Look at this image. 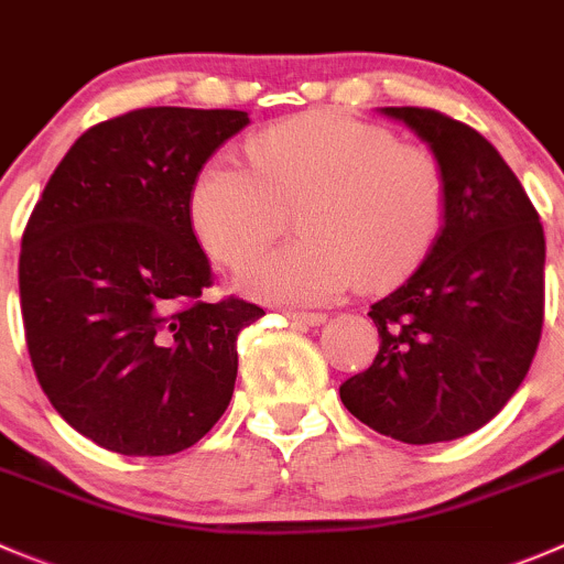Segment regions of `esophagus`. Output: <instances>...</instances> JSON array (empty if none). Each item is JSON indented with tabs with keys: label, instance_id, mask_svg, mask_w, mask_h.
<instances>
[{
	"label": "esophagus",
	"instance_id": "1",
	"mask_svg": "<svg viewBox=\"0 0 564 564\" xmlns=\"http://www.w3.org/2000/svg\"><path fill=\"white\" fill-rule=\"evenodd\" d=\"M286 319H292V322H297V325H308V327H314V325H322V322L327 319L325 314H311V311H286Z\"/></svg>",
	"mask_w": 564,
	"mask_h": 564
}]
</instances>
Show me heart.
<instances>
[{
  "instance_id": "b5f03b06",
  "label": "heart",
  "mask_w": 564,
  "mask_h": 564,
  "mask_svg": "<svg viewBox=\"0 0 564 564\" xmlns=\"http://www.w3.org/2000/svg\"><path fill=\"white\" fill-rule=\"evenodd\" d=\"M248 171L206 162L189 187V223L206 253L245 270L294 212L297 242L267 256L245 289L267 303L319 305L355 281L382 289L427 259L449 212V176L433 149L338 112H305L250 137Z\"/></svg>"
}]
</instances>
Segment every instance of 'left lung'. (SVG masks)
<instances>
[{
    "mask_svg": "<svg viewBox=\"0 0 564 564\" xmlns=\"http://www.w3.org/2000/svg\"><path fill=\"white\" fill-rule=\"evenodd\" d=\"M441 156L444 231L408 283L371 305L375 364L338 393L349 413L402 444L485 427L527 377L545 316L540 215L499 151L427 107H386Z\"/></svg>",
    "mask_w": 564,
    "mask_h": 564,
    "instance_id": "8db88e82",
    "label": "left lung"
}]
</instances>
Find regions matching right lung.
Returning a JSON list of instances; mask_svg holds the SVG:
<instances>
[{
  "instance_id": "add662e5",
  "label": "right lung",
  "mask_w": 564,
  "mask_h": 564,
  "mask_svg": "<svg viewBox=\"0 0 564 564\" xmlns=\"http://www.w3.org/2000/svg\"><path fill=\"white\" fill-rule=\"evenodd\" d=\"M250 120L242 109L143 107L90 126L21 237L26 349L48 402L118 455L198 444L231 402L237 336L264 308L200 300L193 178Z\"/></svg>"
}]
</instances>
